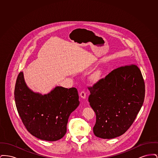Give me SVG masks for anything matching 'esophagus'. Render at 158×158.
I'll use <instances>...</instances> for the list:
<instances>
[{"mask_svg":"<svg viewBox=\"0 0 158 158\" xmlns=\"http://www.w3.org/2000/svg\"><path fill=\"white\" fill-rule=\"evenodd\" d=\"M80 96H81V97L83 98V99H85L86 97V92H85V91H82V92H81V93H80Z\"/></svg>","mask_w":158,"mask_h":158,"instance_id":"34e87169","label":"esophagus"}]
</instances>
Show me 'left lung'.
Masks as SVG:
<instances>
[{
  "instance_id": "1",
  "label": "left lung",
  "mask_w": 158,
  "mask_h": 158,
  "mask_svg": "<svg viewBox=\"0 0 158 158\" xmlns=\"http://www.w3.org/2000/svg\"><path fill=\"white\" fill-rule=\"evenodd\" d=\"M88 89V101L96 114L94 135L104 139L123 135L144 102L145 85L139 68L135 64L117 68Z\"/></svg>"
}]
</instances>
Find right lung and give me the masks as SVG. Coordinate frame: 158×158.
<instances>
[{
    "instance_id": "1",
    "label": "right lung",
    "mask_w": 158,
    "mask_h": 158,
    "mask_svg": "<svg viewBox=\"0 0 158 158\" xmlns=\"http://www.w3.org/2000/svg\"><path fill=\"white\" fill-rule=\"evenodd\" d=\"M14 97L17 111L27 130L38 139L50 142L65 135L69 117L79 105L75 88L56 86L43 95L28 88L23 72L17 77Z\"/></svg>"
}]
</instances>
